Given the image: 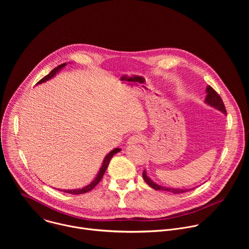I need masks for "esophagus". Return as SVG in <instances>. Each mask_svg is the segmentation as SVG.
<instances>
[{
    "instance_id": "obj_1",
    "label": "esophagus",
    "mask_w": 249,
    "mask_h": 249,
    "mask_svg": "<svg viewBox=\"0 0 249 249\" xmlns=\"http://www.w3.org/2000/svg\"><path fill=\"white\" fill-rule=\"evenodd\" d=\"M142 141H143V137H142L141 135H134L129 138L128 143H129V145H136V144L141 143Z\"/></svg>"
}]
</instances>
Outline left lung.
<instances>
[{"label": "left lung", "mask_w": 249, "mask_h": 249, "mask_svg": "<svg viewBox=\"0 0 249 249\" xmlns=\"http://www.w3.org/2000/svg\"><path fill=\"white\" fill-rule=\"evenodd\" d=\"M207 96H206V102L208 104H210L211 106H213V107H215L221 111H223L225 114H227V110H226V106L224 104V101L223 99L221 98V96L218 94V92L213 89L212 87L208 86L207 87ZM143 178L144 180L146 181V183L151 186L152 188H154L155 190H162V191H167V192H171V193H174V194H180V193H183V192H186V191H189V190H183V189H172V188H166V187H162L160 185H158L157 183L153 182L150 178L149 176L147 175V172L146 170L143 171Z\"/></svg>", "instance_id": "1"}]
</instances>
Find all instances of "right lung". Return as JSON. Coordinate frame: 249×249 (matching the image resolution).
Returning <instances> with one entry per match:
<instances>
[{
    "label": "right lung",
    "instance_id": "obj_1",
    "mask_svg": "<svg viewBox=\"0 0 249 249\" xmlns=\"http://www.w3.org/2000/svg\"><path fill=\"white\" fill-rule=\"evenodd\" d=\"M65 65H66V63L61 64L60 66H58V67H56L55 69H53L47 76H45L43 79H41L37 84H41V83H43V82H46V81L50 80L53 76H55V74L58 72V71H59L60 69H62L63 67H65ZM120 151H121L120 149H117V148H116V149H114L113 151H111L107 156L105 157V159H104V160H103V162H102V166H101V168H100V170H99L97 176L95 177V179H94L90 184H89L88 186H86V187H84V188H82V189L62 190V191H64V192H66V193H70V194H83V193H87V192L92 190V189L98 184V182L101 180L102 176H103V174H104L106 168H107V166H108V164H109V161H110V160L112 159V157H113L115 154H117L118 152H120Z\"/></svg>",
    "mask_w": 249,
    "mask_h": 249
}]
</instances>
